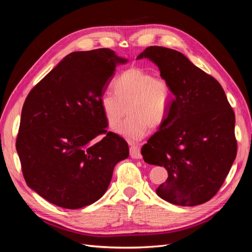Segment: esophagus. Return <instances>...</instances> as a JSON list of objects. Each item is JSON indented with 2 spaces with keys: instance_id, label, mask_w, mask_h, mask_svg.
<instances>
[{
  "instance_id": "esophagus-1",
  "label": "esophagus",
  "mask_w": 252,
  "mask_h": 252,
  "mask_svg": "<svg viewBox=\"0 0 252 252\" xmlns=\"http://www.w3.org/2000/svg\"><path fill=\"white\" fill-rule=\"evenodd\" d=\"M130 156L132 158H142L140 146H138V145H130Z\"/></svg>"
}]
</instances>
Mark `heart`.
Instances as JSON below:
<instances>
[{
	"mask_svg": "<svg viewBox=\"0 0 252 252\" xmlns=\"http://www.w3.org/2000/svg\"><path fill=\"white\" fill-rule=\"evenodd\" d=\"M113 87L116 94L106 91L100 104L112 128L121 123L128 110L130 117L116 129L119 134L128 141H140L149 127L158 128L164 124L172 101V89L165 79L155 77L143 68L131 67L119 75Z\"/></svg>",
	"mask_w": 252,
	"mask_h": 252,
	"instance_id": "heart-1",
	"label": "heart"
}]
</instances>
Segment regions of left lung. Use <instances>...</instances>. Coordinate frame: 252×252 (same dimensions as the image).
Masks as SVG:
<instances>
[{
    "label": "left lung",
    "instance_id": "left-lung-1",
    "mask_svg": "<svg viewBox=\"0 0 252 252\" xmlns=\"http://www.w3.org/2000/svg\"><path fill=\"white\" fill-rule=\"evenodd\" d=\"M136 59L154 62L172 89L168 117L141 150L145 162L168 171L157 194L180 206L206 203L223 185L238 147L225 91L177 50L150 46Z\"/></svg>",
    "mask_w": 252,
    "mask_h": 252
}]
</instances>
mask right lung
Here are the masks:
<instances>
[{"mask_svg": "<svg viewBox=\"0 0 252 252\" xmlns=\"http://www.w3.org/2000/svg\"><path fill=\"white\" fill-rule=\"evenodd\" d=\"M126 63L109 48L72 52L26 97L16 147L26 184L49 203L79 209L96 202L129 157L127 142L105 130L100 104L117 65Z\"/></svg>", "mask_w": 252, "mask_h": 252, "instance_id": "right-lung-1", "label": "right lung"}]
</instances>
